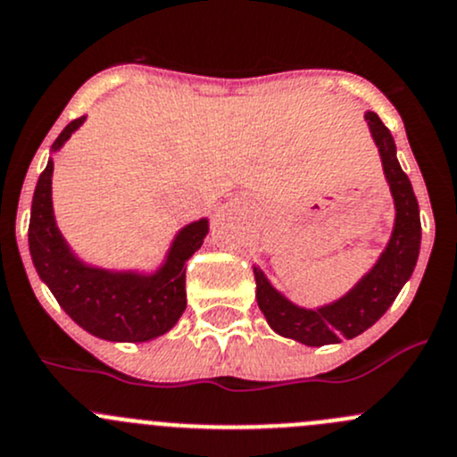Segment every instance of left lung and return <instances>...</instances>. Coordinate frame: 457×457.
Listing matches in <instances>:
<instances>
[{
	"mask_svg": "<svg viewBox=\"0 0 457 457\" xmlns=\"http://www.w3.org/2000/svg\"><path fill=\"white\" fill-rule=\"evenodd\" d=\"M364 118L369 120L370 136L378 145L384 176H386L393 203H395V223H393L391 238L373 268L346 295L332 303L319 305V308H301L283 296L268 281L263 270L254 265L256 301L270 328L277 335L299 341L305 346L337 344V341L353 339L369 330L391 308L418 263L420 241H422L418 198L411 187L409 176L402 171L400 161H397L395 140L391 131L384 127V122L373 111H366Z\"/></svg>",
	"mask_w": 457,
	"mask_h": 457,
	"instance_id": "obj_1",
	"label": "left lung"
}]
</instances>
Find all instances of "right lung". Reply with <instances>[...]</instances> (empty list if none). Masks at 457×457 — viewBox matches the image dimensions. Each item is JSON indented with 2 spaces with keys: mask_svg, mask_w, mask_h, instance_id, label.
I'll list each match as a JSON object with an SVG mask.
<instances>
[{
  "mask_svg": "<svg viewBox=\"0 0 457 457\" xmlns=\"http://www.w3.org/2000/svg\"><path fill=\"white\" fill-rule=\"evenodd\" d=\"M87 116L69 122L51 152H60ZM53 158L35 185L29 223V250L39 278L48 286L66 314L106 341H149L176 326L187 308L185 263L203 245L210 220L185 225L171 241L165 261L154 272L104 270L75 256L53 214Z\"/></svg>",
  "mask_w": 457,
  "mask_h": 457,
  "instance_id": "obj_1",
  "label": "right lung"
}]
</instances>
